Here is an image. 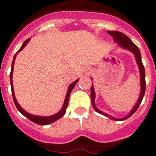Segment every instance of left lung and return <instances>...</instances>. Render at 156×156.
<instances>
[{
    "label": "left lung",
    "instance_id": "8db88e82",
    "mask_svg": "<svg viewBox=\"0 0 156 156\" xmlns=\"http://www.w3.org/2000/svg\"><path fill=\"white\" fill-rule=\"evenodd\" d=\"M109 35H111L113 38L114 41L117 42V44L119 45L120 47H122V48H125L126 50H129V51H131L132 53H133L135 56V58H136V61H137V65H138L139 70H140V96H139V98L137 100V104L135 105V106L132 108L131 112H129V115L127 116L124 117V118H122V119H116V118H113L111 115H108V114L104 113L103 112H101V110H99L98 108L95 106L94 104V98H95V93L94 90L93 84L91 86V89H90V97H91V103L92 105H93L94 108L97 112H99L101 115H104L105 116L108 117L112 119H115L116 121H122L125 120V119H128L129 116H131L135 112L137 111V109L138 108V107L140 106V103L142 101V99L144 98V93H145V87H146V83H145V71H144V67L143 66L142 61H141V55H140V52L139 48H137V46L136 44H134L132 41L129 39V37L126 35H125L124 34H122L121 32L119 31H107ZM92 80V79H91Z\"/></svg>",
    "mask_w": 156,
    "mask_h": 156
}]
</instances>
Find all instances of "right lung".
I'll return each instance as SVG.
<instances>
[{"instance_id": "obj_1", "label": "right lung", "mask_w": 156, "mask_h": 156, "mask_svg": "<svg viewBox=\"0 0 156 156\" xmlns=\"http://www.w3.org/2000/svg\"><path fill=\"white\" fill-rule=\"evenodd\" d=\"M30 38L27 39V41H25L23 43V44L22 45V47L20 48L19 51H17V53L15 55L13 58V61H12V70H11V73H10V81H11V87H12V97H13V100H14V102H15V105H16V108L17 109L19 110L22 114H23L24 116H26L27 118H28L30 121L32 122H35L37 124H39V125H48V124H50V123H52V122H55L56 120L59 119L60 118L63 116L66 113V108L68 107V103H69V95L70 93H71L72 90L73 89V87H75V85L76 84V83L79 81V80H76V81H74L73 83L69 85L68 88V91H67V94H66V99H65V101H64V104H63L62 108L60 111L58 112V113L55 114L53 115H51V116H38V115H31V114L28 113L27 112L25 111L23 108H22L21 106L19 105V103H18L17 100L16 98V96H15V93H14V88H13V83H12V74H13V68H14V63H15V60H16V55H17V54L19 53V51H21L23 50V48L26 47V45L28 44V42L30 41Z\"/></svg>"}]
</instances>
